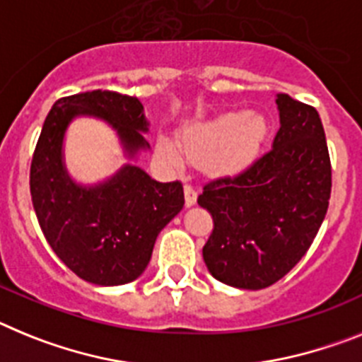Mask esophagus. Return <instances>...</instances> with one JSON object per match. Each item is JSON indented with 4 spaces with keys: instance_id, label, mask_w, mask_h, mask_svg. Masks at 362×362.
<instances>
[{
    "instance_id": "obj_1",
    "label": "esophagus",
    "mask_w": 362,
    "mask_h": 362,
    "mask_svg": "<svg viewBox=\"0 0 362 362\" xmlns=\"http://www.w3.org/2000/svg\"><path fill=\"white\" fill-rule=\"evenodd\" d=\"M184 197H185V206L191 207L197 204V189L191 184L184 185Z\"/></svg>"
}]
</instances>
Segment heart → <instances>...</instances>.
<instances>
[{
	"mask_svg": "<svg viewBox=\"0 0 362 362\" xmlns=\"http://www.w3.org/2000/svg\"><path fill=\"white\" fill-rule=\"evenodd\" d=\"M268 134V124L257 112H226L215 120L184 131L180 146L193 162L204 163L207 171L218 177H237L251 168L260 155ZM158 155L175 168L182 155L169 140L160 138Z\"/></svg>",
	"mask_w": 362,
	"mask_h": 362,
	"instance_id": "heart-1",
	"label": "heart"
}]
</instances>
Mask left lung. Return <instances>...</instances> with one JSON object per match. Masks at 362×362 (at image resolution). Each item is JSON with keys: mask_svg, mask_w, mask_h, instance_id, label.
<instances>
[{"mask_svg": "<svg viewBox=\"0 0 362 362\" xmlns=\"http://www.w3.org/2000/svg\"><path fill=\"white\" fill-rule=\"evenodd\" d=\"M281 129L273 147L237 177L207 182L199 206L213 216L202 250L216 281L262 290L310 250L332 193L325 129L312 105L276 94Z\"/></svg>", "mask_w": 362, "mask_h": 362, "instance_id": "obj_1", "label": "left lung"}]
</instances>
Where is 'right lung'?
<instances>
[{"instance_id": "add662e5", "label": "right lung", "mask_w": 362, "mask_h": 362, "mask_svg": "<svg viewBox=\"0 0 362 362\" xmlns=\"http://www.w3.org/2000/svg\"><path fill=\"white\" fill-rule=\"evenodd\" d=\"M76 116L102 118L120 136L129 158L147 149L140 100L115 90L59 98L37 138L30 163V197L37 222L56 255L80 279L120 286L142 275L158 233L184 207L180 182H156L125 163L111 178L80 185L64 163V136Z\"/></svg>"}]
</instances>
